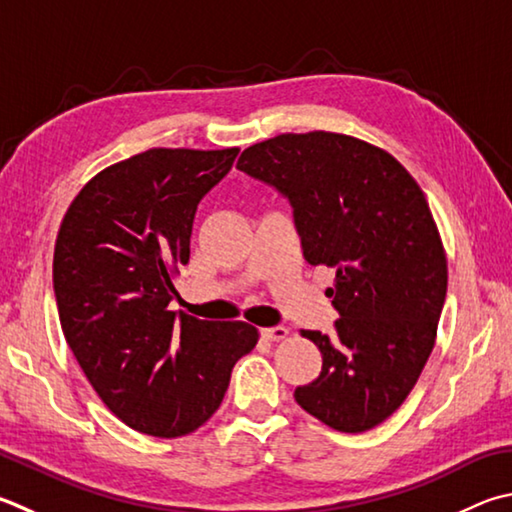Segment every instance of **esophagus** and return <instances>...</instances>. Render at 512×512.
Wrapping results in <instances>:
<instances>
[{
  "instance_id": "esophagus-1",
  "label": "esophagus",
  "mask_w": 512,
  "mask_h": 512,
  "mask_svg": "<svg viewBox=\"0 0 512 512\" xmlns=\"http://www.w3.org/2000/svg\"><path fill=\"white\" fill-rule=\"evenodd\" d=\"M288 336V329L286 327H268V329H262V338L268 340V342H280Z\"/></svg>"
}]
</instances>
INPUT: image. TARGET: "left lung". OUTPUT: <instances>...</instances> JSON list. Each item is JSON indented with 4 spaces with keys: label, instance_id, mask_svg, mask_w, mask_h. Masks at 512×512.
Returning <instances> with one entry per match:
<instances>
[{
    "label": "left lung",
    "instance_id": "1",
    "mask_svg": "<svg viewBox=\"0 0 512 512\" xmlns=\"http://www.w3.org/2000/svg\"><path fill=\"white\" fill-rule=\"evenodd\" d=\"M237 167L291 203L306 262L336 271L327 295L340 318L331 336L302 331L322 371L295 389L297 405L338 432L371 430L421 376L448 291L423 190L392 154L333 132L268 138Z\"/></svg>",
    "mask_w": 512,
    "mask_h": 512
}]
</instances>
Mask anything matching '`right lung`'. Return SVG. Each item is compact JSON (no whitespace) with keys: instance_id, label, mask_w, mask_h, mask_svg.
I'll list each match as a JSON object with an SVG mask.
<instances>
[{"instance_id":"obj_1","label":"right lung","mask_w":512,"mask_h":512,"mask_svg":"<svg viewBox=\"0 0 512 512\" xmlns=\"http://www.w3.org/2000/svg\"><path fill=\"white\" fill-rule=\"evenodd\" d=\"M239 150L154 147L105 167L62 219L53 291L62 333L100 401L136 432L176 439L219 410L259 333L167 311L199 201Z\"/></svg>"}]
</instances>
